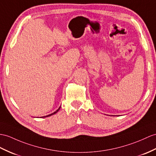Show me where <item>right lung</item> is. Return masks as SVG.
<instances>
[{
  "instance_id": "add662e5",
  "label": "right lung",
  "mask_w": 156,
  "mask_h": 156,
  "mask_svg": "<svg viewBox=\"0 0 156 156\" xmlns=\"http://www.w3.org/2000/svg\"><path fill=\"white\" fill-rule=\"evenodd\" d=\"M60 108H61V107L58 109V110H57V111H55L54 112H53V113H51V114H50V115H47V116H41V118H45V117H48V116H51V115H54V114H55V113H57V112H58V111H59V110L60 109Z\"/></svg>"
}]
</instances>
